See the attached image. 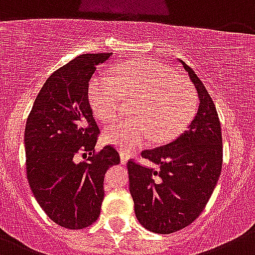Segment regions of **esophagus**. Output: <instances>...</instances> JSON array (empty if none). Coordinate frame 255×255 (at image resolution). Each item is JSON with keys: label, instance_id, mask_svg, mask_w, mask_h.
Returning a JSON list of instances; mask_svg holds the SVG:
<instances>
[{"label": "esophagus", "instance_id": "1", "mask_svg": "<svg viewBox=\"0 0 255 255\" xmlns=\"http://www.w3.org/2000/svg\"><path fill=\"white\" fill-rule=\"evenodd\" d=\"M129 159V154H126L125 151H120V160H121V164H125Z\"/></svg>", "mask_w": 255, "mask_h": 255}]
</instances>
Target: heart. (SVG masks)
<instances>
[{"mask_svg": "<svg viewBox=\"0 0 255 255\" xmlns=\"http://www.w3.org/2000/svg\"><path fill=\"white\" fill-rule=\"evenodd\" d=\"M125 98L135 99L134 116L109 125L105 140L128 150L150 137L154 142L170 140L190 123L199 100L188 77L149 59L132 60L118 67L114 77L99 76L90 84V103L104 121L121 115Z\"/></svg>", "mask_w": 255, "mask_h": 255, "instance_id": "heart-1", "label": "heart"}]
</instances>
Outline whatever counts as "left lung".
<instances>
[{
	"label": "left lung",
	"mask_w": 255,
	"mask_h": 255,
	"mask_svg": "<svg viewBox=\"0 0 255 255\" xmlns=\"http://www.w3.org/2000/svg\"><path fill=\"white\" fill-rule=\"evenodd\" d=\"M184 69L198 90V113L174 141L141 151L159 165L126 164L129 189L137 220L145 229L170 234L190 225L207 207L223 165L222 126L214 103L202 80L184 61Z\"/></svg>",
	"instance_id": "8db88e82"
}]
</instances>
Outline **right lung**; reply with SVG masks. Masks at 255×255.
Returning a JSON list of instances; mask_svg holds the SVG:
<instances>
[{"mask_svg":"<svg viewBox=\"0 0 255 255\" xmlns=\"http://www.w3.org/2000/svg\"><path fill=\"white\" fill-rule=\"evenodd\" d=\"M111 55L84 53L56 70L26 121L28 184L46 215L66 229H84L98 220L104 175L120 162L113 145L95 149L100 128L89 103V81L96 65ZM80 156L87 160L79 162Z\"/></svg>","mask_w":255,"mask_h":255,"instance_id":"obj_1","label":"right lung"}]
</instances>
